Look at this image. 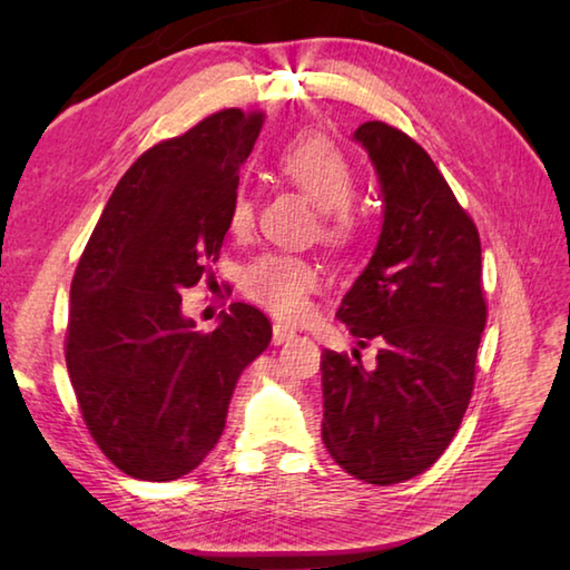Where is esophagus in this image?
<instances>
[{
	"mask_svg": "<svg viewBox=\"0 0 570 570\" xmlns=\"http://www.w3.org/2000/svg\"><path fill=\"white\" fill-rule=\"evenodd\" d=\"M294 335H296V331H294V328H286V325H274V331H272V343H274V345H284V343L292 341Z\"/></svg>",
	"mask_w": 570,
	"mask_h": 570,
	"instance_id": "esophagus-1",
	"label": "esophagus"
}]
</instances>
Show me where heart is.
<instances>
[{
  "mask_svg": "<svg viewBox=\"0 0 570 570\" xmlns=\"http://www.w3.org/2000/svg\"><path fill=\"white\" fill-rule=\"evenodd\" d=\"M276 168L286 180L306 193L321 215V233L341 242L355 227L353 200L357 178L343 151L321 135H304L288 141L276 159ZM254 217L249 188L242 184L229 205V229L245 233ZM321 282L318 266L292 257V254H264L247 266L242 276L245 294L276 313L278 318H301L308 308V296Z\"/></svg>",
  "mask_w": 570,
  "mask_h": 570,
  "instance_id": "b5f03b06",
  "label": "heart"
}]
</instances>
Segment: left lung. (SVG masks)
Wrapping results in <instances>:
<instances>
[{
  "mask_svg": "<svg viewBox=\"0 0 570 570\" xmlns=\"http://www.w3.org/2000/svg\"><path fill=\"white\" fill-rule=\"evenodd\" d=\"M353 139L380 180L382 229L335 316L382 347L372 370L323 353V443L350 475L394 485L441 458L468 409L488 318L480 235L404 131L365 122Z\"/></svg>",
  "mask_w": 570,
  "mask_h": 570,
  "instance_id": "8db88e82",
  "label": "left lung"
}]
</instances>
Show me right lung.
<instances>
[{
  "label": "right lung",
  "mask_w": 570,
  "mask_h": 570,
  "mask_svg": "<svg viewBox=\"0 0 570 570\" xmlns=\"http://www.w3.org/2000/svg\"><path fill=\"white\" fill-rule=\"evenodd\" d=\"M259 129L262 115L223 110L141 154L72 276L70 384L95 443L137 480H176L203 463L242 370L272 341L269 321L247 304L229 306L213 333L180 311V292L220 257Z\"/></svg>",
  "instance_id": "right-lung-1"
}]
</instances>
